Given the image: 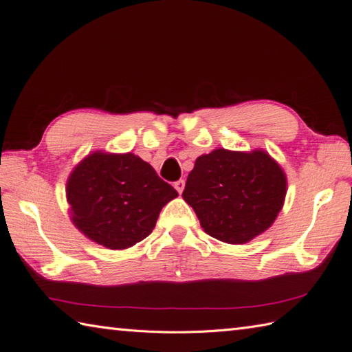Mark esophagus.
Here are the masks:
<instances>
[{
    "label": "esophagus",
    "instance_id": "obj_1",
    "mask_svg": "<svg viewBox=\"0 0 352 352\" xmlns=\"http://www.w3.org/2000/svg\"><path fill=\"white\" fill-rule=\"evenodd\" d=\"M175 188H176V191H177L179 194H182V191H184V188H185V181H184V179H181V181L175 182Z\"/></svg>",
    "mask_w": 352,
    "mask_h": 352
}]
</instances>
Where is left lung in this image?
<instances>
[{
  "label": "left lung",
  "instance_id": "8db88e82",
  "mask_svg": "<svg viewBox=\"0 0 352 352\" xmlns=\"http://www.w3.org/2000/svg\"><path fill=\"white\" fill-rule=\"evenodd\" d=\"M286 191V173L268 152L221 147L196 160L182 197L208 235L239 245L271 228Z\"/></svg>",
  "mask_w": 352,
  "mask_h": 352
}]
</instances>
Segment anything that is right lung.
<instances>
[{"mask_svg":"<svg viewBox=\"0 0 352 352\" xmlns=\"http://www.w3.org/2000/svg\"><path fill=\"white\" fill-rule=\"evenodd\" d=\"M177 191L134 153H89L66 184L69 214L85 238L126 250L149 236L161 209Z\"/></svg>","mask_w":352,"mask_h":352,"instance_id":"add662e5","label":"right lung"}]
</instances>
